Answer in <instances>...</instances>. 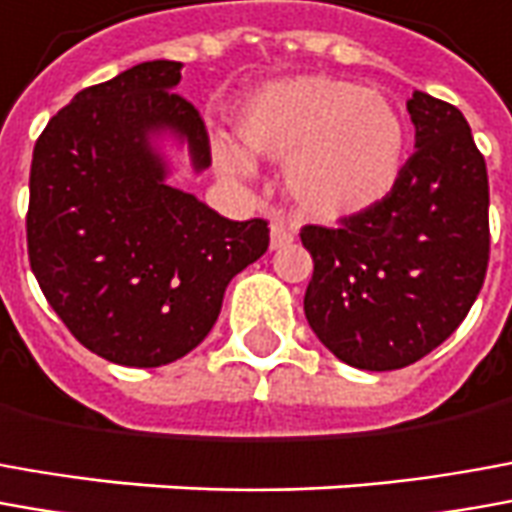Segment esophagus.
I'll list each match as a JSON object with an SVG mask.
<instances>
[{"instance_id":"34e87169","label":"esophagus","mask_w":512,"mask_h":512,"mask_svg":"<svg viewBox=\"0 0 512 512\" xmlns=\"http://www.w3.org/2000/svg\"><path fill=\"white\" fill-rule=\"evenodd\" d=\"M292 239H295V228L290 222L273 220V225H270V248H287V245H292Z\"/></svg>"}]
</instances>
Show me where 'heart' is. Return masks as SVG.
<instances>
[{
  "label": "heart",
  "instance_id": "1",
  "mask_svg": "<svg viewBox=\"0 0 512 512\" xmlns=\"http://www.w3.org/2000/svg\"><path fill=\"white\" fill-rule=\"evenodd\" d=\"M236 136L250 153L284 161L295 206L315 220H348L393 192L407 158V128L396 105L357 83L298 74L256 88L239 105ZM225 175L245 178L250 158L214 144Z\"/></svg>",
  "mask_w": 512,
  "mask_h": 512
}]
</instances>
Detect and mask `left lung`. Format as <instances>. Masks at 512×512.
<instances>
[{
  "label": "left lung",
  "mask_w": 512,
  "mask_h": 512,
  "mask_svg": "<svg viewBox=\"0 0 512 512\" xmlns=\"http://www.w3.org/2000/svg\"><path fill=\"white\" fill-rule=\"evenodd\" d=\"M415 153L393 192L340 225H303L315 273L303 312L345 365L398 370L435 351L477 301L488 256V169L465 116L407 100Z\"/></svg>",
  "instance_id": "8db88e82"
}]
</instances>
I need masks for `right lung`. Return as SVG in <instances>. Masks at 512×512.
Segmentation results:
<instances>
[{
  "mask_svg": "<svg viewBox=\"0 0 512 512\" xmlns=\"http://www.w3.org/2000/svg\"><path fill=\"white\" fill-rule=\"evenodd\" d=\"M178 61H147L83 88L49 119L30 167L27 253L74 340L158 368L206 340L228 281L270 245L267 220L234 222L167 183L155 133L211 164L206 122L175 91Z\"/></svg>",
  "mask_w": 512,
  "mask_h": 512,
  "instance_id": "right-lung-1",
  "label": "right lung"
}]
</instances>
